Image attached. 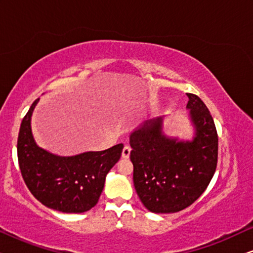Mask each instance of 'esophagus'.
Masks as SVG:
<instances>
[{
  "mask_svg": "<svg viewBox=\"0 0 253 253\" xmlns=\"http://www.w3.org/2000/svg\"><path fill=\"white\" fill-rule=\"evenodd\" d=\"M130 153H131V147L129 146V145H126V146H124V148H123V151H122V158L123 159H129Z\"/></svg>",
  "mask_w": 253,
  "mask_h": 253,
  "instance_id": "obj_1",
  "label": "esophagus"
}]
</instances>
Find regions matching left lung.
<instances>
[{
	"mask_svg": "<svg viewBox=\"0 0 253 253\" xmlns=\"http://www.w3.org/2000/svg\"><path fill=\"white\" fill-rule=\"evenodd\" d=\"M186 95L191 138L168 136L164 130L168 116L145 121L130 133L133 184L150 212L186 209L203 195L215 172L217 133L213 117L199 96Z\"/></svg>",
	"mask_w": 253,
	"mask_h": 253,
	"instance_id": "1",
	"label": "left lung"
}]
</instances>
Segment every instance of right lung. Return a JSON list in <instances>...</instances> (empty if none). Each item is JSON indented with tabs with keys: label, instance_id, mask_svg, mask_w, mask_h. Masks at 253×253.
Wrapping results in <instances>:
<instances>
[{
	"label": "right lung",
	"instance_id": "obj_1",
	"mask_svg": "<svg viewBox=\"0 0 253 253\" xmlns=\"http://www.w3.org/2000/svg\"><path fill=\"white\" fill-rule=\"evenodd\" d=\"M32 103L22 121L17 143L19 168L31 193L44 206L63 213H84L94 207L106 176L120 160L123 144L105 151L62 157L40 147L31 126Z\"/></svg>",
	"mask_w": 253,
	"mask_h": 253
}]
</instances>
